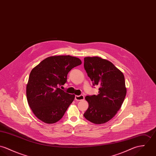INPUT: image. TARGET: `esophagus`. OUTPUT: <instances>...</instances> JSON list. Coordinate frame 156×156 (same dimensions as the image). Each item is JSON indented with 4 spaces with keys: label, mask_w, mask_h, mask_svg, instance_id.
Returning <instances> with one entry per match:
<instances>
[{
    "label": "esophagus",
    "mask_w": 156,
    "mask_h": 156,
    "mask_svg": "<svg viewBox=\"0 0 156 156\" xmlns=\"http://www.w3.org/2000/svg\"><path fill=\"white\" fill-rule=\"evenodd\" d=\"M75 99L77 101H83L84 99V96L83 95H80V96H75Z\"/></svg>",
    "instance_id": "1"
}]
</instances>
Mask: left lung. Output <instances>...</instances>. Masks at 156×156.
<instances>
[{
    "mask_svg": "<svg viewBox=\"0 0 156 156\" xmlns=\"http://www.w3.org/2000/svg\"><path fill=\"white\" fill-rule=\"evenodd\" d=\"M84 69L93 86L99 87L97 95L87 96L88 108L84 114L94 124L109 121L120 109L126 95L123 73L111 62L99 57L84 58Z\"/></svg>",
    "mask_w": 156,
    "mask_h": 156,
    "instance_id": "left-lung-1",
    "label": "left lung"
}]
</instances>
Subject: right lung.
Masks as SVG:
<instances>
[{
	"mask_svg": "<svg viewBox=\"0 0 156 156\" xmlns=\"http://www.w3.org/2000/svg\"><path fill=\"white\" fill-rule=\"evenodd\" d=\"M81 64L70 55L46 58L32 70L26 87L27 99L35 116L45 123L59 121L75 99L59 87L67 82L70 70Z\"/></svg>",
	"mask_w": 156,
	"mask_h": 156,
	"instance_id": "obj_1",
	"label": "right lung"
}]
</instances>
